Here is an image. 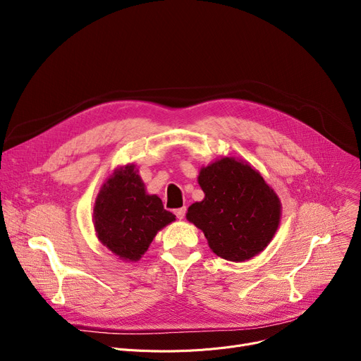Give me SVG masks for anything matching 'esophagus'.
<instances>
[{
    "label": "esophagus",
    "mask_w": 361,
    "mask_h": 361,
    "mask_svg": "<svg viewBox=\"0 0 361 361\" xmlns=\"http://www.w3.org/2000/svg\"><path fill=\"white\" fill-rule=\"evenodd\" d=\"M174 214L177 215V218H178V219H183V218H184V215H185V207H180V209H176V211H174Z\"/></svg>",
    "instance_id": "34e87169"
}]
</instances>
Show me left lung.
<instances>
[{
	"label": "left lung",
	"mask_w": 361,
	"mask_h": 361,
	"mask_svg": "<svg viewBox=\"0 0 361 361\" xmlns=\"http://www.w3.org/2000/svg\"><path fill=\"white\" fill-rule=\"evenodd\" d=\"M197 181L204 199L188 207L185 218L216 256L244 262L267 247L278 230L281 202L257 169L225 157L203 166Z\"/></svg>",
	"instance_id": "obj_1"
}]
</instances>
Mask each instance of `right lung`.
Returning a JSON list of instances; mask_svg holds the SVG:
<instances>
[{
  "label": "right lung",
  "instance_id": "right-lung-1",
  "mask_svg": "<svg viewBox=\"0 0 361 361\" xmlns=\"http://www.w3.org/2000/svg\"><path fill=\"white\" fill-rule=\"evenodd\" d=\"M176 221L157 195H147L133 164L114 171L93 206L98 240L126 262H137L157 233Z\"/></svg>",
  "mask_w": 361,
  "mask_h": 361
}]
</instances>
